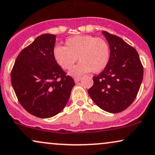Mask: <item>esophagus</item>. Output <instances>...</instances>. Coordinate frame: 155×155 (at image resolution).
Segmentation results:
<instances>
[{"label":"esophagus","mask_w":155,"mask_h":155,"mask_svg":"<svg viewBox=\"0 0 155 155\" xmlns=\"http://www.w3.org/2000/svg\"><path fill=\"white\" fill-rule=\"evenodd\" d=\"M80 80H81V78H75V83H78V82H80Z\"/></svg>","instance_id":"esophagus-1"}]
</instances>
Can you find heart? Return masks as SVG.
<instances>
[{
    "label": "heart",
    "mask_w": 155,
    "mask_h": 155,
    "mask_svg": "<svg viewBox=\"0 0 155 155\" xmlns=\"http://www.w3.org/2000/svg\"><path fill=\"white\" fill-rule=\"evenodd\" d=\"M65 43V47L55 46L53 55L58 65L65 70L73 68L79 58L80 63L69 72L73 77H79L91 70L94 73H101L109 63V45L101 38L75 35L67 38Z\"/></svg>",
    "instance_id": "1"
}]
</instances>
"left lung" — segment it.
<instances>
[{
  "mask_svg": "<svg viewBox=\"0 0 155 155\" xmlns=\"http://www.w3.org/2000/svg\"><path fill=\"white\" fill-rule=\"evenodd\" d=\"M110 46L107 67L93 78L94 85L88 90L98 107L110 113L127 109L137 97L143 79V67L134 48L124 40L102 31Z\"/></svg>",
  "mask_w": 155,
  "mask_h": 155,
  "instance_id": "left-lung-1",
  "label": "left lung"
}]
</instances>
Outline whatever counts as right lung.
<instances>
[{
	"instance_id": "right-lung-1",
	"label": "right lung",
	"mask_w": 155,
	"mask_h": 155,
	"mask_svg": "<svg viewBox=\"0 0 155 155\" xmlns=\"http://www.w3.org/2000/svg\"><path fill=\"white\" fill-rule=\"evenodd\" d=\"M55 41L53 34L38 36L20 53L11 71L12 86L19 102L40 118L52 117L61 112L75 86L74 80L54 59Z\"/></svg>"
}]
</instances>
